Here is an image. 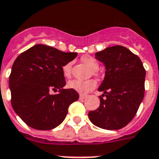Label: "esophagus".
<instances>
[{"instance_id":"1","label":"esophagus","mask_w":159,"mask_h":159,"mask_svg":"<svg viewBox=\"0 0 159 159\" xmlns=\"http://www.w3.org/2000/svg\"><path fill=\"white\" fill-rule=\"evenodd\" d=\"M86 98V94H80V99H84Z\"/></svg>"}]
</instances>
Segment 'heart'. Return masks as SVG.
Listing matches in <instances>:
<instances>
[{"label":"heart","instance_id":"heart-1","mask_svg":"<svg viewBox=\"0 0 159 159\" xmlns=\"http://www.w3.org/2000/svg\"><path fill=\"white\" fill-rule=\"evenodd\" d=\"M82 61L85 65H86L91 70H93V73L96 74V69L98 68V64L94 57L85 56L82 57ZM72 62H68L62 67L63 74L65 77H69L71 75ZM68 87L71 90H75L80 94H86L88 92L94 90L96 86V81L94 79H89L82 81V80H71L67 84Z\"/></svg>","mask_w":159,"mask_h":159}]
</instances>
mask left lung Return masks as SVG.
Masks as SVG:
<instances>
[{"label": "left lung", "instance_id": "left-lung-1", "mask_svg": "<svg viewBox=\"0 0 159 159\" xmlns=\"http://www.w3.org/2000/svg\"><path fill=\"white\" fill-rule=\"evenodd\" d=\"M105 65L104 79L98 87L100 106L88 116L95 126L107 130L124 128L134 118L145 94V70L137 55L125 47H109L95 53ZM105 96L106 98L103 99Z\"/></svg>", "mask_w": 159, "mask_h": 159}]
</instances>
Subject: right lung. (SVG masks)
Wrapping results in <instances>:
<instances>
[{
  "label": "right lung",
  "instance_id": "right-lung-1",
  "mask_svg": "<svg viewBox=\"0 0 159 159\" xmlns=\"http://www.w3.org/2000/svg\"><path fill=\"white\" fill-rule=\"evenodd\" d=\"M77 56V52L36 44L17 57L9 79L11 104L28 126L50 130L63 122L69 105L79 98V94L64 89L62 67ZM52 91L57 94L52 95Z\"/></svg>",
  "mask_w": 159,
  "mask_h": 159
}]
</instances>
